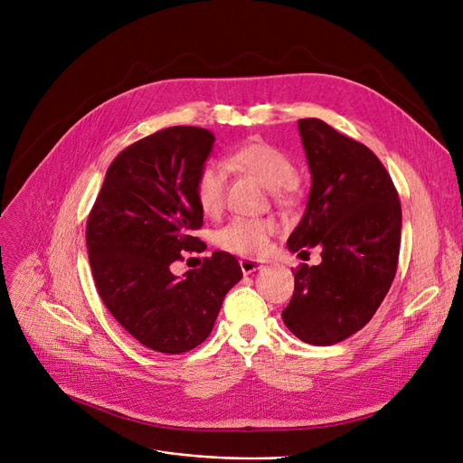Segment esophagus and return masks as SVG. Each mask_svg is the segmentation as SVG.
<instances>
[{
    "mask_svg": "<svg viewBox=\"0 0 463 463\" xmlns=\"http://www.w3.org/2000/svg\"><path fill=\"white\" fill-rule=\"evenodd\" d=\"M260 262L259 260H255V259H241L240 260V269H241V272L244 274H251V272H257L259 269H260Z\"/></svg>",
    "mask_w": 463,
    "mask_h": 463,
    "instance_id": "34e87169",
    "label": "esophagus"
}]
</instances>
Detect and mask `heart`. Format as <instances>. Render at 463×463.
Instances as JSON below:
<instances>
[{
    "mask_svg": "<svg viewBox=\"0 0 463 463\" xmlns=\"http://www.w3.org/2000/svg\"><path fill=\"white\" fill-rule=\"evenodd\" d=\"M229 165L253 175L270 187L278 204H288L297 197V166L281 148L266 140H248L236 146L227 156ZM227 176L223 166L213 159L204 161L193 180V193L206 213H217L223 208ZM276 231L270 217H232L217 231V246L236 255L260 253Z\"/></svg>",
    "mask_w": 463,
    "mask_h": 463,
    "instance_id": "obj_1",
    "label": "heart"
}]
</instances>
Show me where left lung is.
Wrapping results in <instances>:
<instances>
[{"label": "left lung", "mask_w": 463, "mask_h": 463, "mask_svg": "<svg viewBox=\"0 0 463 463\" xmlns=\"http://www.w3.org/2000/svg\"><path fill=\"white\" fill-rule=\"evenodd\" d=\"M311 170L306 213L290 251L321 246L319 266L300 264L281 317L311 345H334L366 326L391 288L400 255L402 204L384 165L319 118L298 119Z\"/></svg>", "instance_id": "left-lung-1"}]
</instances>
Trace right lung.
<instances>
[{
	"label": "right lung",
	"mask_w": 463,
	"mask_h": 463,
	"mask_svg": "<svg viewBox=\"0 0 463 463\" xmlns=\"http://www.w3.org/2000/svg\"><path fill=\"white\" fill-rule=\"evenodd\" d=\"M213 133L176 126L144 137L110 163L88 215L93 281L112 317L152 351L180 354L210 335L223 298L241 279L234 255L213 251L182 279L170 264L204 241L193 180Z\"/></svg>",
	"instance_id": "1"
}]
</instances>
